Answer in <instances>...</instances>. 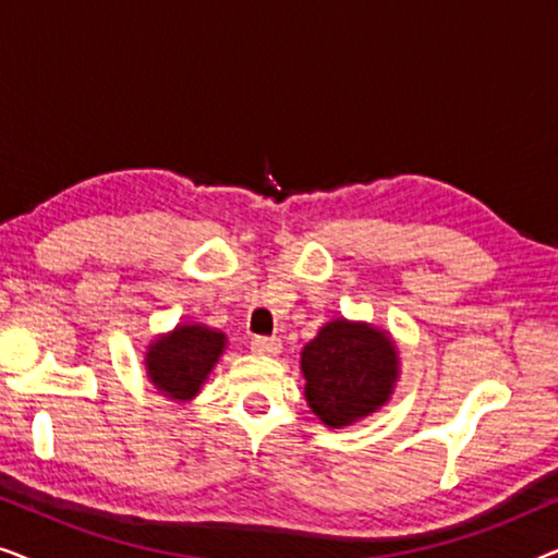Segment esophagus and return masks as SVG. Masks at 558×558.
I'll return each mask as SVG.
<instances>
[{
    "instance_id": "1",
    "label": "esophagus",
    "mask_w": 558,
    "mask_h": 558,
    "mask_svg": "<svg viewBox=\"0 0 558 558\" xmlns=\"http://www.w3.org/2000/svg\"><path fill=\"white\" fill-rule=\"evenodd\" d=\"M251 350L256 355H279L281 353V340L279 338H254L251 340Z\"/></svg>"
}]
</instances>
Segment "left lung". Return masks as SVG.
Returning a JSON list of instances; mask_svg holds the SVG:
<instances>
[{
	"instance_id": "left-lung-1",
	"label": "left lung",
	"mask_w": 558,
	"mask_h": 558,
	"mask_svg": "<svg viewBox=\"0 0 558 558\" xmlns=\"http://www.w3.org/2000/svg\"><path fill=\"white\" fill-rule=\"evenodd\" d=\"M302 376L310 409L330 429H340L391 399L399 350L378 327L338 317L304 345Z\"/></svg>"
}]
</instances>
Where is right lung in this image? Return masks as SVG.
Listing matches in <instances>:
<instances>
[{"label":"right lung","instance_id":"obj_1","mask_svg":"<svg viewBox=\"0 0 558 558\" xmlns=\"http://www.w3.org/2000/svg\"><path fill=\"white\" fill-rule=\"evenodd\" d=\"M223 350V332L205 325H178L170 335L151 340L144 357L147 376L170 399L190 401L201 391Z\"/></svg>","mask_w":558,"mask_h":558}]
</instances>
